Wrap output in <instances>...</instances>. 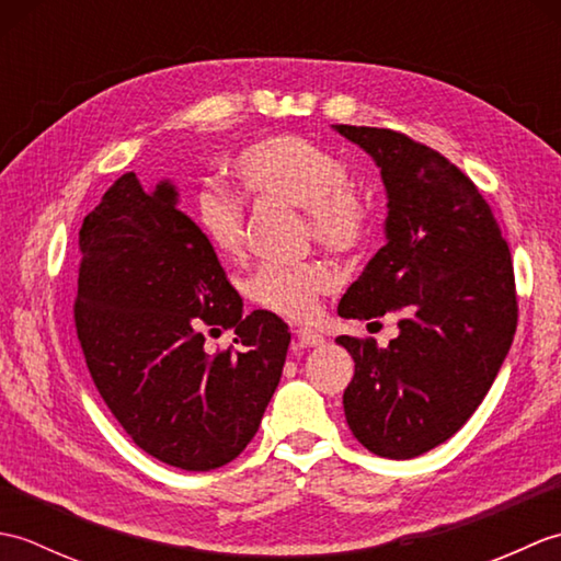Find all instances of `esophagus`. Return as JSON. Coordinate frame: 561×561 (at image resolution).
Listing matches in <instances>:
<instances>
[{"label": "esophagus", "mask_w": 561, "mask_h": 561, "mask_svg": "<svg viewBox=\"0 0 561 561\" xmlns=\"http://www.w3.org/2000/svg\"><path fill=\"white\" fill-rule=\"evenodd\" d=\"M296 340L301 342V347H320V344L325 342L323 335H320V332H316V330H311V328L296 330Z\"/></svg>", "instance_id": "obj_1"}]
</instances>
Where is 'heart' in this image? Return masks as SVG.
Instances as JSON below:
<instances>
[{
  "label": "heart",
  "mask_w": 561,
  "mask_h": 561,
  "mask_svg": "<svg viewBox=\"0 0 561 561\" xmlns=\"http://www.w3.org/2000/svg\"><path fill=\"white\" fill-rule=\"evenodd\" d=\"M233 175L255 199L282 202L306 211L308 233L332 255H352L368 236V209L347 185V169L316 141L299 135H272L248 145L233 159ZM193 217L205 241L221 257L243 250V202L229 190L202 187ZM332 274L316 265H260L248 274L243 291L255 306L289 320H311L318 299L332 289Z\"/></svg>",
  "instance_id": "heart-1"
}]
</instances>
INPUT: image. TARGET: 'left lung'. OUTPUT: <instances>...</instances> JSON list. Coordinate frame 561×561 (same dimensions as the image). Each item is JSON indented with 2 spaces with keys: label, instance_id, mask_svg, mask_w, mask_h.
<instances>
[{
  "label": "left lung",
  "instance_id": "left-lung-1",
  "mask_svg": "<svg viewBox=\"0 0 561 561\" xmlns=\"http://www.w3.org/2000/svg\"><path fill=\"white\" fill-rule=\"evenodd\" d=\"M376 161L388 195V243L368 260L337 313H402L400 335H342L354 378L352 434L380 458L408 460L444 444L480 408L516 335L514 262L468 175L432 147L383 127L335 125Z\"/></svg>",
  "mask_w": 561,
  "mask_h": 561
}]
</instances>
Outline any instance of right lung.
<instances>
[{"label":"right lung","mask_w":561,"mask_h":561,"mask_svg":"<svg viewBox=\"0 0 561 561\" xmlns=\"http://www.w3.org/2000/svg\"><path fill=\"white\" fill-rule=\"evenodd\" d=\"M75 325L101 398L135 444L187 472L217 470L253 440L291 342L270 311L243 316L175 187L135 173L108 187L79 231ZM233 329L229 351L204 328Z\"/></svg>","instance_id":"1"}]
</instances>
